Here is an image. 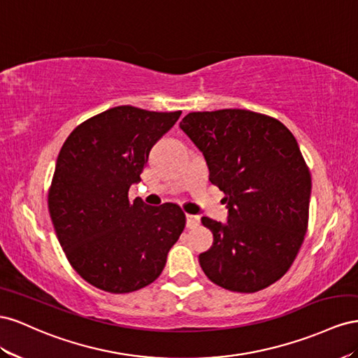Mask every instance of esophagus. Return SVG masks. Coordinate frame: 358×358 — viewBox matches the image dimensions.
<instances>
[{
	"mask_svg": "<svg viewBox=\"0 0 358 358\" xmlns=\"http://www.w3.org/2000/svg\"><path fill=\"white\" fill-rule=\"evenodd\" d=\"M186 220H187V228L189 229H195L201 224V217L195 216V214H187Z\"/></svg>",
	"mask_w": 358,
	"mask_h": 358,
	"instance_id": "1",
	"label": "esophagus"
}]
</instances>
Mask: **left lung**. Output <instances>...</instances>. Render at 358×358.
I'll return each mask as SVG.
<instances>
[{
    "label": "left lung",
    "instance_id": "left-lung-1",
    "mask_svg": "<svg viewBox=\"0 0 358 358\" xmlns=\"http://www.w3.org/2000/svg\"><path fill=\"white\" fill-rule=\"evenodd\" d=\"M228 202V222L202 217L213 246L201 268L219 287L257 292L289 270L309 222L312 180L294 135L246 109L190 112L180 122Z\"/></svg>",
    "mask_w": 358,
    "mask_h": 358
}]
</instances>
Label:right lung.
Masks as SVG:
<instances>
[{
  "instance_id": "obj_1",
  "label": "right lung",
  "mask_w": 358,
  "mask_h": 358,
  "mask_svg": "<svg viewBox=\"0 0 358 358\" xmlns=\"http://www.w3.org/2000/svg\"><path fill=\"white\" fill-rule=\"evenodd\" d=\"M180 115L115 106L79 124L59 150L49 214L70 265L99 289L126 294L155 282L186 227L177 203L129 201L150 150Z\"/></svg>"
}]
</instances>
